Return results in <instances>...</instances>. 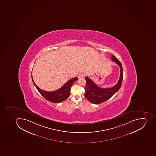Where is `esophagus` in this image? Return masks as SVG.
Returning <instances> with one entry per match:
<instances>
[{"mask_svg": "<svg viewBox=\"0 0 156 156\" xmlns=\"http://www.w3.org/2000/svg\"><path fill=\"white\" fill-rule=\"evenodd\" d=\"M84 76V74L83 73H79L78 76H77V77L79 79H81V78H83Z\"/></svg>", "mask_w": 156, "mask_h": 156, "instance_id": "esophagus-1", "label": "esophagus"}]
</instances>
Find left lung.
<instances>
[{"mask_svg": "<svg viewBox=\"0 0 156 156\" xmlns=\"http://www.w3.org/2000/svg\"><path fill=\"white\" fill-rule=\"evenodd\" d=\"M112 61L115 62L120 68V76L118 83L112 87L102 88L98 86L91 79L86 76L84 96L90 103L99 104L106 101L115 94L120 88L123 80V68L121 62L115 56H112Z\"/></svg>", "mask_w": 156, "mask_h": 156, "instance_id": "left-lung-1", "label": "left lung"}]
</instances>
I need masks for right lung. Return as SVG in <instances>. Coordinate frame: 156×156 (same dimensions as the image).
<instances>
[{"mask_svg": "<svg viewBox=\"0 0 156 156\" xmlns=\"http://www.w3.org/2000/svg\"><path fill=\"white\" fill-rule=\"evenodd\" d=\"M32 80L34 85L37 88L41 95L48 101L55 103H61L67 99L70 95V89L73 83L77 80L76 77H74L67 81L60 88L54 91L48 92L42 90L36 85L33 81V77L31 75Z\"/></svg>", "mask_w": 156, "mask_h": 156, "instance_id": "1", "label": "right lung"}]
</instances>
